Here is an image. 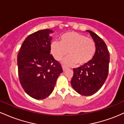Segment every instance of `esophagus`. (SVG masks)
Listing matches in <instances>:
<instances>
[{"instance_id": "1", "label": "esophagus", "mask_w": 124, "mask_h": 124, "mask_svg": "<svg viewBox=\"0 0 124 124\" xmlns=\"http://www.w3.org/2000/svg\"><path fill=\"white\" fill-rule=\"evenodd\" d=\"M62 69H63V71H65L67 69V67L65 66H62Z\"/></svg>"}]
</instances>
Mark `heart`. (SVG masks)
Listing matches in <instances>:
<instances>
[{
    "label": "heart",
    "mask_w": 124,
    "mask_h": 124,
    "mask_svg": "<svg viewBox=\"0 0 124 124\" xmlns=\"http://www.w3.org/2000/svg\"><path fill=\"white\" fill-rule=\"evenodd\" d=\"M61 41H53L51 44V53L56 60L63 59L65 65H80L87 63L93 59L96 51V45L92 38L86 37L75 31L66 32L61 37Z\"/></svg>",
    "instance_id": "heart-1"
}]
</instances>
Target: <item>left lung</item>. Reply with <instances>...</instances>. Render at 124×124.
<instances>
[{
	"mask_svg": "<svg viewBox=\"0 0 124 124\" xmlns=\"http://www.w3.org/2000/svg\"><path fill=\"white\" fill-rule=\"evenodd\" d=\"M90 34L96 45L94 56L89 62L73 69L71 85L74 90L85 96L93 95L100 89L108 76L109 55L103 39L92 31Z\"/></svg>",
	"mask_w": 124,
	"mask_h": 124,
	"instance_id": "left-lung-1",
	"label": "left lung"
}]
</instances>
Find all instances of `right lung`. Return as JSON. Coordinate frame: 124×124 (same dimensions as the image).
I'll return each instance as SVG.
<instances>
[{
  "label": "right lung",
  "instance_id": "right-lung-1",
  "mask_svg": "<svg viewBox=\"0 0 124 124\" xmlns=\"http://www.w3.org/2000/svg\"><path fill=\"white\" fill-rule=\"evenodd\" d=\"M52 32L45 29L29 35L18 54L20 82L25 93L35 99L49 96L63 72L61 64L50 54L52 37L49 34Z\"/></svg>",
  "mask_w": 124,
  "mask_h": 124
}]
</instances>
